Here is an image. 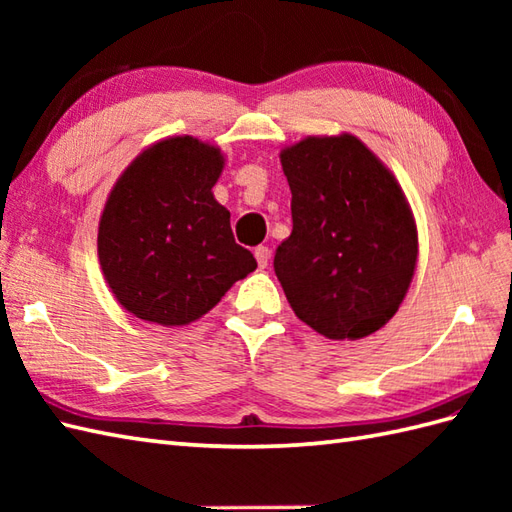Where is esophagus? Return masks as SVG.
Instances as JSON below:
<instances>
[{
    "instance_id": "obj_1",
    "label": "esophagus",
    "mask_w": 512,
    "mask_h": 512,
    "mask_svg": "<svg viewBox=\"0 0 512 512\" xmlns=\"http://www.w3.org/2000/svg\"><path fill=\"white\" fill-rule=\"evenodd\" d=\"M255 259H257L259 268H266V266H268V259H270L268 246H257V248H255Z\"/></svg>"
}]
</instances>
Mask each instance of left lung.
Segmentation results:
<instances>
[{"label": "left lung", "mask_w": 512, "mask_h": 512, "mask_svg": "<svg viewBox=\"0 0 512 512\" xmlns=\"http://www.w3.org/2000/svg\"><path fill=\"white\" fill-rule=\"evenodd\" d=\"M292 233L275 250L290 308L328 339H363L394 317L418 257L398 182L361 140L306 138L281 151Z\"/></svg>", "instance_id": "left-lung-1"}]
</instances>
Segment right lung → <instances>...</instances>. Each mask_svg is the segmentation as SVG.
<instances>
[{"label": "right lung", "mask_w": 512, "mask_h": 512, "mask_svg": "<svg viewBox=\"0 0 512 512\" xmlns=\"http://www.w3.org/2000/svg\"><path fill=\"white\" fill-rule=\"evenodd\" d=\"M222 167L220 149L178 136L118 178L101 215L99 259L114 297L138 319L191 323L257 268L211 193Z\"/></svg>", "instance_id": "add662e5"}]
</instances>
